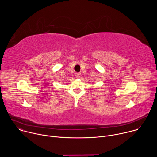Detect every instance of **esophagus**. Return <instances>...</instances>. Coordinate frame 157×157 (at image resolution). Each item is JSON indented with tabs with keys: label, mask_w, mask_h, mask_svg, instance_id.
<instances>
[{
	"label": "esophagus",
	"mask_w": 157,
	"mask_h": 157,
	"mask_svg": "<svg viewBox=\"0 0 157 157\" xmlns=\"http://www.w3.org/2000/svg\"><path fill=\"white\" fill-rule=\"evenodd\" d=\"M75 76H76V78H77V79H78V78H79L80 77H81V73H76V75H75Z\"/></svg>",
	"instance_id": "obj_1"
}]
</instances>
